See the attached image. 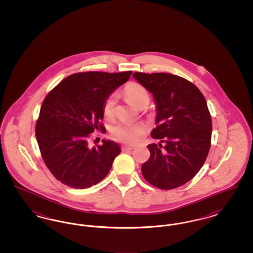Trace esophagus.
<instances>
[{
  "label": "esophagus",
  "instance_id": "esophagus-1",
  "mask_svg": "<svg viewBox=\"0 0 253 253\" xmlns=\"http://www.w3.org/2000/svg\"><path fill=\"white\" fill-rule=\"evenodd\" d=\"M133 147H130V146H122L121 151L122 152H128V151H132Z\"/></svg>",
  "mask_w": 253,
  "mask_h": 253
}]
</instances>
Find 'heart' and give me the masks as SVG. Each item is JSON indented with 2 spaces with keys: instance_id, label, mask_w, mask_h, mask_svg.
<instances>
[{
  "instance_id": "obj_1",
  "label": "heart",
  "mask_w": 253,
  "mask_h": 253,
  "mask_svg": "<svg viewBox=\"0 0 253 253\" xmlns=\"http://www.w3.org/2000/svg\"><path fill=\"white\" fill-rule=\"evenodd\" d=\"M124 95L132 106L136 108H144L149 101L150 95L146 88L136 83H131L124 89ZM116 95L112 94L104 100L102 112L105 118L111 119L115 114ZM144 133V129L138 124L120 123L110 130L111 137L121 143L132 145L136 143Z\"/></svg>"
}]
</instances>
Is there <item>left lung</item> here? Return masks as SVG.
I'll use <instances>...</instances> for the list:
<instances>
[{
  "label": "left lung",
  "mask_w": 253,
  "mask_h": 253,
  "mask_svg": "<svg viewBox=\"0 0 253 253\" xmlns=\"http://www.w3.org/2000/svg\"><path fill=\"white\" fill-rule=\"evenodd\" d=\"M132 77L157 103V126L151 134L160 143L148 145L151 156L141 166L142 174L158 189L178 188L202 168L211 148L212 123L207 101L195 85L179 76L136 72Z\"/></svg>",
  "instance_id": "8db88e82"
}]
</instances>
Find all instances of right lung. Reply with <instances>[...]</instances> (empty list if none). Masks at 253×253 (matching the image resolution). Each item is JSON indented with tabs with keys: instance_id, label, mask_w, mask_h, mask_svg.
Instances as JSON below:
<instances>
[{
	"instance_id": "right-lung-1",
	"label": "right lung",
	"mask_w": 253,
	"mask_h": 253,
	"mask_svg": "<svg viewBox=\"0 0 253 253\" xmlns=\"http://www.w3.org/2000/svg\"><path fill=\"white\" fill-rule=\"evenodd\" d=\"M132 73H76L45 96L35 132L43 162L57 180L86 189L108 174L120 146L103 139V144L90 148L88 141L90 133L105 129L101 123L104 100Z\"/></svg>"
}]
</instances>
